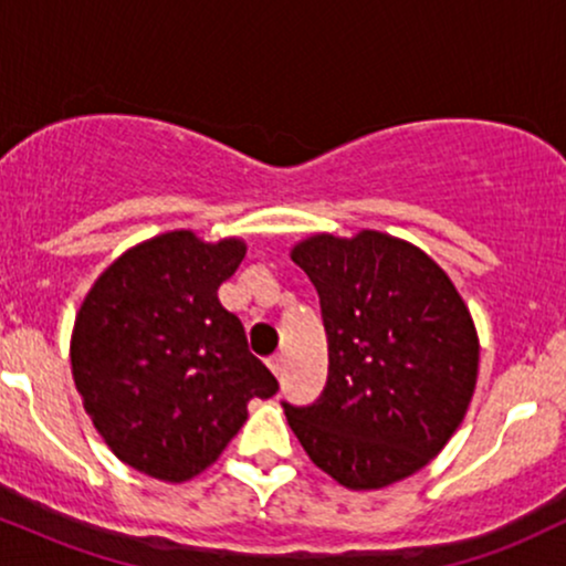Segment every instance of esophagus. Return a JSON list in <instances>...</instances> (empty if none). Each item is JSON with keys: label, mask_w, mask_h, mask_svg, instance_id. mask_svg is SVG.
I'll list each match as a JSON object with an SVG mask.
<instances>
[{"label": "esophagus", "mask_w": 566, "mask_h": 566, "mask_svg": "<svg viewBox=\"0 0 566 566\" xmlns=\"http://www.w3.org/2000/svg\"><path fill=\"white\" fill-rule=\"evenodd\" d=\"M269 369L276 375V378H282V375H284V359H282V356H274V359L269 361Z\"/></svg>", "instance_id": "obj_1"}]
</instances>
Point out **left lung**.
<instances>
[{
	"mask_svg": "<svg viewBox=\"0 0 566 566\" xmlns=\"http://www.w3.org/2000/svg\"><path fill=\"white\" fill-rule=\"evenodd\" d=\"M319 292L329 343L319 401L284 405L316 469L369 492L426 469L479 378L473 316L447 271L391 233H311L290 250Z\"/></svg>",
	"mask_w": 566,
	"mask_h": 566,
	"instance_id": "8db88e82",
	"label": "left lung"
}]
</instances>
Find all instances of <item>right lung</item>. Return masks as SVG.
Instances as JSON below:
<instances>
[{"label": "right lung", "instance_id": "add662e5", "mask_svg": "<svg viewBox=\"0 0 566 566\" xmlns=\"http://www.w3.org/2000/svg\"><path fill=\"white\" fill-rule=\"evenodd\" d=\"M244 252L239 237L167 231L122 252L84 295L71 375L95 431L129 469L188 482L237 437L250 399L279 391L218 301Z\"/></svg>", "mask_w": 566, "mask_h": 566}]
</instances>
